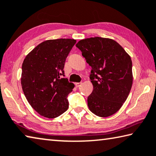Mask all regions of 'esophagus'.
I'll return each mask as SVG.
<instances>
[{"label": "esophagus", "instance_id": "esophagus-1", "mask_svg": "<svg viewBox=\"0 0 156 156\" xmlns=\"http://www.w3.org/2000/svg\"><path fill=\"white\" fill-rule=\"evenodd\" d=\"M81 83H82L81 82H80V83H75V85H76V87H80V86L81 85Z\"/></svg>", "mask_w": 156, "mask_h": 156}]
</instances>
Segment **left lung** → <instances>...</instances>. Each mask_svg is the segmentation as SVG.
Listing matches in <instances>:
<instances>
[{"label":"left lung","instance_id":"1","mask_svg":"<svg viewBox=\"0 0 156 156\" xmlns=\"http://www.w3.org/2000/svg\"><path fill=\"white\" fill-rule=\"evenodd\" d=\"M76 47L91 67L93 90L88 97L90 112L100 117L114 114L121 109L133 85L132 60L115 40L95 37L81 40Z\"/></svg>","mask_w":156,"mask_h":156}]
</instances>
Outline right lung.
<instances>
[{
	"label": "right lung",
	"mask_w": 156,
	"mask_h": 156,
	"mask_svg": "<svg viewBox=\"0 0 156 156\" xmlns=\"http://www.w3.org/2000/svg\"><path fill=\"white\" fill-rule=\"evenodd\" d=\"M74 39L49 40L28 53L22 64L21 83L30 106L41 116L54 119L69 107L68 95L75 87L64 76L67 56Z\"/></svg>",
	"instance_id": "obj_1"
}]
</instances>
